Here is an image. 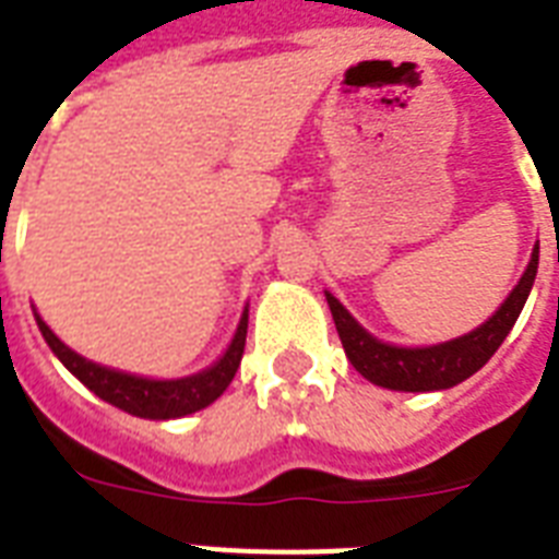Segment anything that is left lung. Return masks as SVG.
<instances>
[{
    "mask_svg": "<svg viewBox=\"0 0 559 559\" xmlns=\"http://www.w3.org/2000/svg\"><path fill=\"white\" fill-rule=\"evenodd\" d=\"M539 249H534L531 263L520 284L513 287L493 319H487L481 328H476L461 340L443 342V345H432V348H397V345H385V342L373 340L371 333H366L354 322V316L328 293V305H331L333 322L340 331L342 348L348 354L350 366L357 368L366 380L373 385L394 391H438L452 389L467 377L485 366L487 359L493 357L504 336L511 333V328L520 319L522 307L528 301V293L537 278Z\"/></svg>",
    "mask_w": 559,
    "mask_h": 559,
    "instance_id": "left-lung-1",
    "label": "left lung"
}]
</instances>
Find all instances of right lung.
<instances>
[{"label":"right lung","instance_id":"right-lung-1","mask_svg":"<svg viewBox=\"0 0 559 559\" xmlns=\"http://www.w3.org/2000/svg\"><path fill=\"white\" fill-rule=\"evenodd\" d=\"M39 333L46 336L48 348L55 350L57 359L63 362L78 380L90 391H95L100 400H107L112 406L124 408L127 415L151 417V420H170V417L191 415L200 412L209 403L228 389V382L235 380L240 359H243L246 348V328H249V313H243L237 333L228 350L223 354L219 362L209 368V371L193 373L186 380H144V377H133V373L112 371V368L95 366L90 359H83L81 354H74L72 348H66L63 342L57 340L55 333L48 331V324L37 316Z\"/></svg>","mask_w":559,"mask_h":559}]
</instances>
